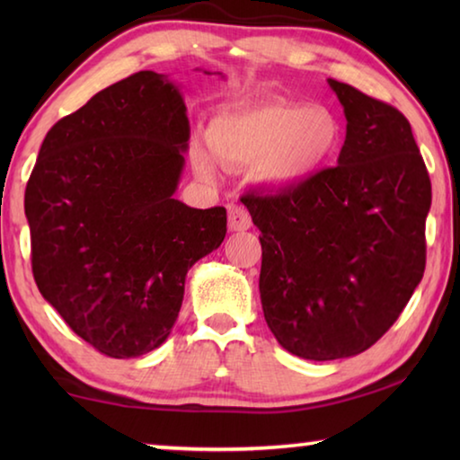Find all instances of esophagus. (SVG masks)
Masks as SVG:
<instances>
[{
    "label": "esophagus",
    "mask_w": 460,
    "mask_h": 460,
    "mask_svg": "<svg viewBox=\"0 0 460 460\" xmlns=\"http://www.w3.org/2000/svg\"><path fill=\"white\" fill-rule=\"evenodd\" d=\"M229 229L231 231H247L252 227V217L241 205H229Z\"/></svg>",
    "instance_id": "34e87169"
}]
</instances>
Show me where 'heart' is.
<instances>
[{"instance_id":"obj_1","label":"heart","mask_w":460,"mask_h":460,"mask_svg":"<svg viewBox=\"0 0 460 460\" xmlns=\"http://www.w3.org/2000/svg\"><path fill=\"white\" fill-rule=\"evenodd\" d=\"M208 146L227 166L258 164V176L274 186L298 184L321 170L337 146V123L321 107L263 99L217 113ZM194 166L213 172L205 147H194Z\"/></svg>"}]
</instances>
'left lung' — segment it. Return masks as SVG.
Returning <instances> with one entry per match:
<instances>
[{"instance_id":"obj_1","label":"left lung","mask_w":460,"mask_h":460,"mask_svg":"<svg viewBox=\"0 0 460 460\" xmlns=\"http://www.w3.org/2000/svg\"><path fill=\"white\" fill-rule=\"evenodd\" d=\"M347 118L339 164L278 192H247L261 231L260 294L279 345L353 357L389 331L426 268L432 186L398 109L329 79Z\"/></svg>"}]
</instances>
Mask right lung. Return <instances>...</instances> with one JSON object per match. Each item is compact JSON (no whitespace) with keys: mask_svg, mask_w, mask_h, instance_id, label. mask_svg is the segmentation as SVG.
I'll return each instance as SVG.
<instances>
[{"mask_svg":"<svg viewBox=\"0 0 460 460\" xmlns=\"http://www.w3.org/2000/svg\"><path fill=\"white\" fill-rule=\"evenodd\" d=\"M190 126L178 89L139 71L46 134L26 186L36 286L99 353L168 339L194 263L227 233L223 207L176 200Z\"/></svg>","mask_w":460,"mask_h":460,"instance_id":"1","label":"right lung"}]
</instances>
